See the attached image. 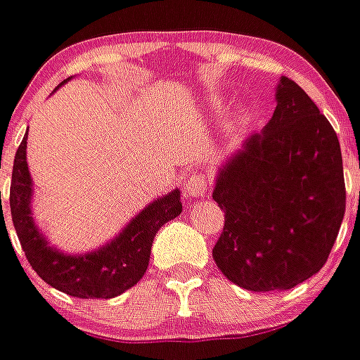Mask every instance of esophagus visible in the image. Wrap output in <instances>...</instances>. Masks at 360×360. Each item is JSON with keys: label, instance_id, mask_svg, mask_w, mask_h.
<instances>
[{"label": "esophagus", "instance_id": "obj_1", "mask_svg": "<svg viewBox=\"0 0 360 360\" xmlns=\"http://www.w3.org/2000/svg\"><path fill=\"white\" fill-rule=\"evenodd\" d=\"M209 190V181L203 177V175H192L188 181H186V195L190 198H203Z\"/></svg>", "mask_w": 360, "mask_h": 360}]
</instances>
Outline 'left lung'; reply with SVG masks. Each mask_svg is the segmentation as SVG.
Instances as JSON below:
<instances>
[{
    "label": "left lung",
    "instance_id": "1",
    "mask_svg": "<svg viewBox=\"0 0 360 360\" xmlns=\"http://www.w3.org/2000/svg\"><path fill=\"white\" fill-rule=\"evenodd\" d=\"M276 98L264 131L221 168L212 192L224 210L212 259L251 292L290 290L322 270L346 210L333 125L290 77Z\"/></svg>",
    "mask_w": 360,
    "mask_h": 360
}]
</instances>
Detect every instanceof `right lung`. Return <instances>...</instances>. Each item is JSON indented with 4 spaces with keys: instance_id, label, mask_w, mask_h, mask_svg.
I'll return each mask as SVG.
<instances>
[{
    "instance_id": "obj_1",
    "label": "right lung",
    "mask_w": 360,
    "mask_h": 360,
    "mask_svg": "<svg viewBox=\"0 0 360 360\" xmlns=\"http://www.w3.org/2000/svg\"><path fill=\"white\" fill-rule=\"evenodd\" d=\"M25 148L27 134L14 157L8 203L22 250L38 277L57 290L83 300H109L136 285L148 270L157 231L183 210L179 190L150 203L107 246L84 255H64L48 246L31 218L29 205L33 188L25 162Z\"/></svg>"
}]
</instances>
